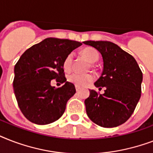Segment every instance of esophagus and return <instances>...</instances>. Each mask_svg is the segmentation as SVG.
<instances>
[{
    "instance_id": "1",
    "label": "esophagus",
    "mask_w": 153,
    "mask_h": 153,
    "mask_svg": "<svg viewBox=\"0 0 153 153\" xmlns=\"http://www.w3.org/2000/svg\"><path fill=\"white\" fill-rule=\"evenodd\" d=\"M75 89H76V91H77V92H79V90H80V87H79V86H75Z\"/></svg>"
}]
</instances>
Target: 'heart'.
Segmentation results:
<instances>
[{"label":"heart","instance_id":"heart-1","mask_svg":"<svg viewBox=\"0 0 153 153\" xmlns=\"http://www.w3.org/2000/svg\"><path fill=\"white\" fill-rule=\"evenodd\" d=\"M82 55L91 62H97L99 59V53L94 48H86L82 51ZM74 53L71 52L65 57L62 62V68L64 71L70 72L73 66ZM67 80L77 86H85L94 80V75L92 74H78L73 73L67 77Z\"/></svg>","mask_w":153,"mask_h":153}]
</instances>
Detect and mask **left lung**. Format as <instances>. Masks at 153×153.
I'll list each match as a JSON object with an SVG mask.
<instances>
[{"label": "left lung", "instance_id": "8db88e82", "mask_svg": "<svg viewBox=\"0 0 153 153\" xmlns=\"http://www.w3.org/2000/svg\"><path fill=\"white\" fill-rule=\"evenodd\" d=\"M102 54L103 71L94 83L105 93L91 90L85 100L86 114L96 125L114 128L122 125L135 110L141 95L143 74L135 59L109 41H85Z\"/></svg>", "mask_w": 153, "mask_h": 153}]
</instances>
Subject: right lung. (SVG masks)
I'll list each match as a JSON object with an SVG mask.
<instances>
[{"mask_svg":"<svg viewBox=\"0 0 153 153\" xmlns=\"http://www.w3.org/2000/svg\"><path fill=\"white\" fill-rule=\"evenodd\" d=\"M82 43L48 38L24 52L14 67L13 89L18 106L32 123L48 125L60 118L76 90L67 82L62 62ZM52 79L65 85L51 86Z\"/></svg>","mask_w":153,"mask_h":153,"instance_id":"1","label":"right lung"}]
</instances>
